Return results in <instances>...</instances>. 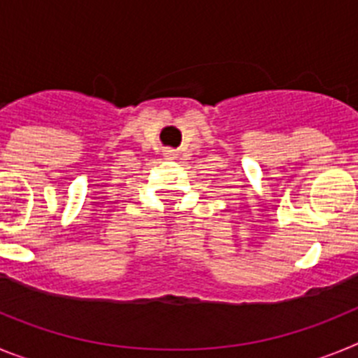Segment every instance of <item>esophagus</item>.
Instances as JSON below:
<instances>
[{
    "instance_id": "esophagus-1",
    "label": "esophagus",
    "mask_w": 358,
    "mask_h": 358,
    "mask_svg": "<svg viewBox=\"0 0 358 358\" xmlns=\"http://www.w3.org/2000/svg\"><path fill=\"white\" fill-rule=\"evenodd\" d=\"M176 156V150H172V148H164V157H166V159H173Z\"/></svg>"
}]
</instances>
